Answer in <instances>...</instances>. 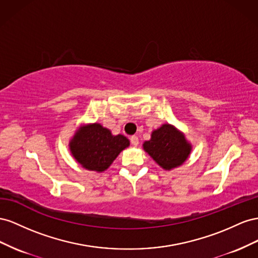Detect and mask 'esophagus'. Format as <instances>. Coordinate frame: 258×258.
<instances>
[{"mask_svg":"<svg viewBox=\"0 0 258 258\" xmlns=\"http://www.w3.org/2000/svg\"><path fill=\"white\" fill-rule=\"evenodd\" d=\"M131 143H132V145H134V146H137L138 144H139V139H138V137L137 136H132L131 137Z\"/></svg>","mask_w":258,"mask_h":258,"instance_id":"obj_1","label":"esophagus"}]
</instances>
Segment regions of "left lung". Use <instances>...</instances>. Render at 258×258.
I'll return each mask as SVG.
<instances>
[{"label": "left lung", "mask_w": 258, "mask_h": 258, "mask_svg": "<svg viewBox=\"0 0 258 258\" xmlns=\"http://www.w3.org/2000/svg\"><path fill=\"white\" fill-rule=\"evenodd\" d=\"M143 147L162 168L167 171L180 166L192 149L185 135L171 124H163L154 130L150 141L145 142Z\"/></svg>", "instance_id": "obj_1"}]
</instances>
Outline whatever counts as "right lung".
Here are the masks:
<instances>
[{"instance_id":"1","label":"right lung","mask_w":258,"mask_h":258,"mask_svg":"<svg viewBox=\"0 0 258 258\" xmlns=\"http://www.w3.org/2000/svg\"><path fill=\"white\" fill-rule=\"evenodd\" d=\"M130 146L128 139L111 132L99 123L81 126L69 143L72 157L88 171L104 172L119 153Z\"/></svg>"}]
</instances>
